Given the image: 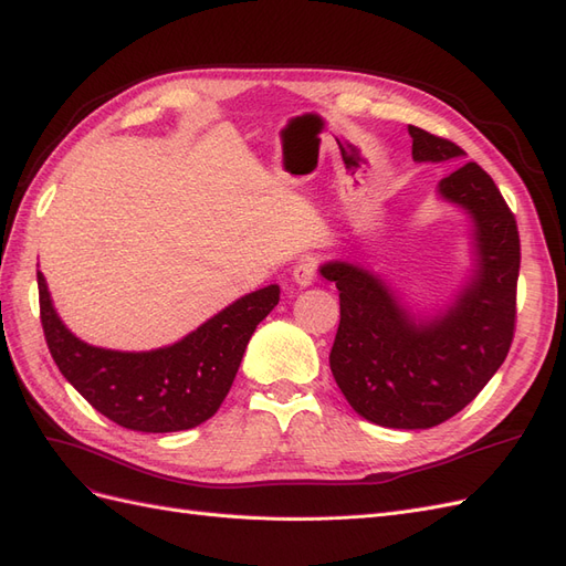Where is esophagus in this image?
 I'll list each match as a JSON object with an SVG mask.
<instances>
[{
	"instance_id": "obj_1",
	"label": "esophagus",
	"mask_w": 566,
	"mask_h": 566,
	"mask_svg": "<svg viewBox=\"0 0 566 566\" xmlns=\"http://www.w3.org/2000/svg\"><path fill=\"white\" fill-rule=\"evenodd\" d=\"M316 271H318V262H316V260H310V256H306V260H302V262L295 264V269H293V281H295L300 287L312 285L314 279H316Z\"/></svg>"
}]
</instances>
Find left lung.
<instances>
[{
    "mask_svg": "<svg viewBox=\"0 0 566 566\" xmlns=\"http://www.w3.org/2000/svg\"><path fill=\"white\" fill-rule=\"evenodd\" d=\"M413 160H460L465 150L408 125ZM439 196L465 208L474 224L476 271L447 314L416 321L370 271L328 262L323 279L339 290L331 349L337 387L358 416L427 430L460 413L501 368L515 337L520 231L499 186L476 163L439 181Z\"/></svg>",
    "mask_w": 566,
    "mask_h": 566,
    "instance_id": "left-lung-1",
    "label": "left lung"
}]
</instances>
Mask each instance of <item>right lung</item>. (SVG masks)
Instances as JSON below:
<instances>
[{"mask_svg":"<svg viewBox=\"0 0 566 566\" xmlns=\"http://www.w3.org/2000/svg\"><path fill=\"white\" fill-rule=\"evenodd\" d=\"M38 287L44 339L63 378L101 416L153 434L191 430L217 413L254 328L281 297L279 285L254 290L175 345L113 352L92 347L65 328L40 271Z\"/></svg>","mask_w":566,"mask_h":566,"instance_id":"right-lung-1","label":"right lung"}]
</instances>
